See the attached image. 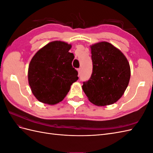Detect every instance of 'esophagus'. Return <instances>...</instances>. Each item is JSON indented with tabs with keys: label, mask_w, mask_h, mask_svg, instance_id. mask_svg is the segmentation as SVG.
<instances>
[{
	"label": "esophagus",
	"mask_w": 153,
	"mask_h": 153,
	"mask_svg": "<svg viewBox=\"0 0 153 153\" xmlns=\"http://www.w3.org/2000/svg\"><path fill=\"white\" fill-rule=\"evenodd\" d=\"M78 74H79V75H80L81 73H82V69L81 68H78Z\"/></svg>",
	"instance_id": "1"
}]
</instances>
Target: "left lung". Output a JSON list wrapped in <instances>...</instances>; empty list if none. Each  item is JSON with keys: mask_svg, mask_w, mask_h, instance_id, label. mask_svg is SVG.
<instances>
[{"mask_svg": "<svg viewBox=\"0 0 153 153\" xmlns=\"http://www.w3.org/2000/svg\"><path fill=\"white\" fill-rule=\"evenodd\" d=\"M92 73L82 89L91 103L97 106L113 104L124 94L130 78V67L126 57L108 42L92 45Z\"/></svg>", "mask_w": 153, "mask_h": 153, "instance_id": "8db88e82", "label": "left lung"}]
</instances>
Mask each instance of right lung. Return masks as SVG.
<instances>
[{"label":"right lung","instance_id":"1","mask_svg":"<svg viewBox=\"0 0 153 153\" xmlns=\"http://www.w3.org/2000/svg\"><path fill=\"white\" fill-rule=\"evenodd\" d=\"M71 45L60 41L49 43L32 57L28 80L32 93L39 101L54 105L63 100L78 77L73 68Z\"/></svg>","mask_w":153,"mask_h":153}]
</instances>
